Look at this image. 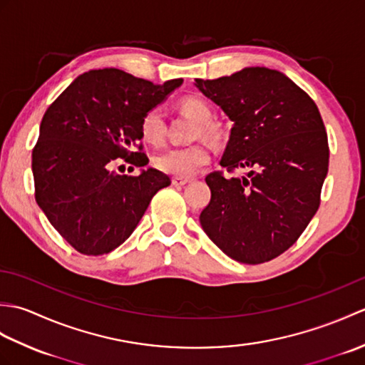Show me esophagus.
<instances>
[{"mask_svg": "<svg viewBox=\"0 0 365 365\" xmlns=\"http://www.w3.org/2000/svg\"><path fill=\"white\" fill-rule=\"evenodd\" d=\"M190 182H191V178H187V177H174L173 178L174 187H183V185H187Z\"/></svg>", "mask_w": 365, "mask_h": 365, "instance_id": "1", "label": "esophagus"}]
</instances>
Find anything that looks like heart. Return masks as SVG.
I'll return each instance as SVG.
<instances>
[{
    "label": "heart",
    "instance_id": "heart-1",
    "mask_svg": "<svg viewBox=\"0 0 365 365\" xmlns=\"http://www.w3.org/2000/svg\"><path fill=\"white\" fill-rule=\"evenodd\" d=\"M180 108L183 113L191 115L192 119L200 122V131L207 135H213L216 127L210 122L212 108L204 98L196 96H188L180 100ZM165 118L160 108H152L143 115L141 133L147 143L160 145L165 139ZM212 157V149L207 143H195L188 145H175L160 152L155 157V166L166 174L175 177H190L196 170L207 165Z\"/></svg>",
    "mask_w": 365,
    "mask_h": 365
}]
</instances>
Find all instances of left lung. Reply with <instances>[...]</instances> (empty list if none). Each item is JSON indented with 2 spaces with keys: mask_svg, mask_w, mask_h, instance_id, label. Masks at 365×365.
Segmentation results:
<instances>
[{
  "mask_svg": "<svg viewBox=\"0 0 365 365\" xmlns=\"http://www.w3.org/2000/svg\"><path fill=\"white\" fill-rule=\"evenodd\" d=\"M196 86L234 122L220 165L205 177L210 202L199 216L230 259L257 265L285 252L320 207L329 147L319 108L290 78L246 67Z\"/></svg>",
  "mask_w": 365,
  "mask_h": 365,
  "instance_id": "left-lung-1",
  "label": "left lung"
}]
</instances>
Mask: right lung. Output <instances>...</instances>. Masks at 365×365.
I'll return each mask as SVG.
<instances>
[{
	"mask_svg": "<svg viewBox=\"0 0 365 365\" xmlns=\"http://www.w3.org/2000/svg\"><path fill=\"white\" fill-rule=\"evenodd\" d=\"M182 83L158 86L119 68L89 71L45 111L33 149L36 202L78 252L102 255L120 246L152 197L170 185L157 169L128 177L110 166L115 158L138 168L149 163L141 144L143 115Z\"/></svg>",
	"mask_w": 365,
	"mask_h": 365,
	"instance_id": "obj_1",
	"label": "right lung"
}]
</instances>
